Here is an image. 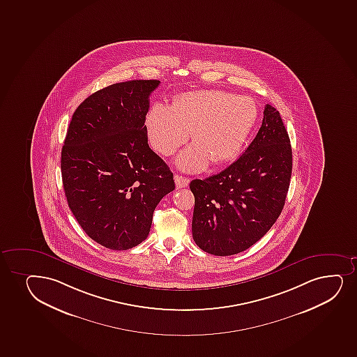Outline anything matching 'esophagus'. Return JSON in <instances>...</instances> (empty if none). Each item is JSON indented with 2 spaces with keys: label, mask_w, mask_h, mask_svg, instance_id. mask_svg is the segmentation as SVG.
<instances>
[{
  "label": "esophagus",
  "mask_w": 357,
  "mask_h": 357,
  "mask_svg": "<svg viewBox=\"0 0 357 357\" xmlns=\"http://www.w3.org/2000/svg\"><path fill=\"white\" fill-rule=\"evenodd\" d=\"M174 178H175V185H176L177 189L185 188L189 185V181H190L188 177L180 176V175H175Z\"/></svg>",
  "instance_id": "obj_1"
}]
</instances>
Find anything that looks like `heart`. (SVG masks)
<instances>
[{"instance_id":"obj_1","label":"heart","mask_w":357,"mask_h":357,"mask_svg":"<svg viewBox=\"0 0 357 357\" xmlns=\"http://www.w3.org/2000/svg\"><path fill=\"white\" fill-rule=\"evenodd\" d=\"M254 98L222 91H190L177 96L174 105L157 102L145 125L152 148L170 156L188 140L195 143L177 158L189 172H201L209 162L215 165L234 160L242 152L259 120Z\"/></svg>"}]
</instances>
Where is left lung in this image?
<instances>
[{
	"label": "left lung",
	"instance_id": "1",
	"mask_svg": "<svg viewBox=\"0 0 357 357\" xmlns=\"http://www.w3.org/2000/svg\"><path fill=\"white\" fill-rule=\"evenodd\" d=\"M262 126L242 156L217 175L193 180L194 242L215 256L249 249L282 212L291 183V140L279 111L266 105Z\"/></svg>",
	"mask_w": 357,
	"mask_h": 357
}]
</instances>
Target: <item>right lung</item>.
Instances as JSON below:
<instances>
[{"label":"right lung","instance_id":"obj_1","mask_svg":"<svg viewBox=\"0 0 357 357\" xmlns=\"http://www.w3.org/2000/svg\"><path fill=\"white\" fill-rule=\"evenodd\" d=\"M157 79L115 83L75 111L62 149L66 200L83 231L112 250L148 238L172 172L148 144L145 119Z\"/></svg>","mask_w":357,"mask_h":357}]
</instances>
